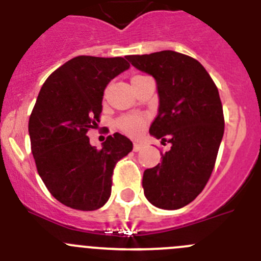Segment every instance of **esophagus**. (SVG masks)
<instances>
[{"mask_svg": "<svg viewBox=\"0 0 261 261\" xmlns=\"http://www.w3.org/2000/svg\"><path fill=\"white\" fill-rule=\"evenodd\" d=\"M143 144L140 143H134V152H139V150H142Z\"/></svg>", "mask_w": 261, "mask_h": 261, "instance_id": "34e87169", "label": "esophagus"}]
</instances>
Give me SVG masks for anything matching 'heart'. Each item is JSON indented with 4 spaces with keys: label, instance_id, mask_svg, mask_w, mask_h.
I'll use <instances>...</instances> for the list:
<instances>
[{
    "label": "heart",
    "instance_id": "b5f03b06",
    "mask_svg": "<svg viewBox=\"0 0 261 261\" xmlns=\"http://www.w3.org/2000/svg\"><path fill=\"white\" fill-rule=\"evenodd\" d=\"M145 119L143 116H136V114H131V116L122 117L118 121L119 127L122 128L125 133L130 134V135H136L142 131L143 126H144Z\"/></svg>",
    "mask_w": 261,
    "mask_h": 261
}]
</instances>
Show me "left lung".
<instances>
[{
  "instance_id": "left-lung-1",
  "label": "left lung",
  "mask_w": 261,
  "mask_h": 261,
  "mask_svg": "<svg viewBox=\"0 0 261 261\" xmlns=\"http://www.w3.org/2000/svg\"><path fill=\"white\" fill-rule=\"evenodd\" d=\"M126 59L155 80L158 114L149 133L171 148L143 175L148 201L177 210L191 203L208 181L224 134L223 106L216 85L193 58L165 50Z\"/></svg>"
}]
</instances>
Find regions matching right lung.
Returning a JSON list of instances; mask_svg holds the SVG:
<instances>
[{
  "instance_id": "obj_1",
  "label": "right lung",
  "mask_w": 261,
  "mask_h": 261,
  "mask_svg": "<svg viewBox=\"0 0 261 261\" xmlns=\"http://www.w3.org/2000/svg\"><path fill=\"white\" fill-rule=\"evenodd\" d=\"M128 68L123 58L82 55L51 73L41 87L28 123L32 154L46 188L68 207L104 206L114 166L133 150L130 139L118 133L101 149L86 135L99 122L107 85Z\"/></svg>"
}]
</instances>
